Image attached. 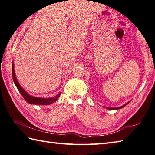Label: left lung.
Segmentation results:
<instances>
[{
	"label": "left lung",
	"mask_w": 155,
	"mask_h": 155,
	"mask_svg": "<svg viewBox=\"0 0 155 155\" xmlns=\"http://www.w3.org/2000/svg\"><path fill=\"white\" fill-rule=\"evenodd\" d=\"M126 104H124V106L120 107H116V108H107V109H110V110H117V109H121V108L124 107Z\"/></svg>",
	"instance_id": "1"
}]
</instances>
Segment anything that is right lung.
Segmentation results:
<instances>
[{
    "mask_svg": "<svg viewBox=\"0 0 155 155\" xmlns=\"http://www.w3.org/2000/svg\"><path fill=\"white\" fill-rule=\"evenodd\" d=\"M13 65L12 66V75H13V79L14 81V83L15 84V86H17V89H18L19 91L21 93L22 96L24 98L25 100L28 102V103L30 104H42V105H48L50 104L51 103H54L55 101H57V100L60 96V93L59 94H57L55 97L53 98H38V97H34V96H31L30 94H28L27 92H26L24 90H23L21 86L19 85V84L18 81H17L16 77H15V71H14V68H13Z\"/></svg>",
    "mask_w": 155,
    "mask_h": 155,
    "instance_id": "obj_1",
    "label": "right lung"
}]
</instances>
